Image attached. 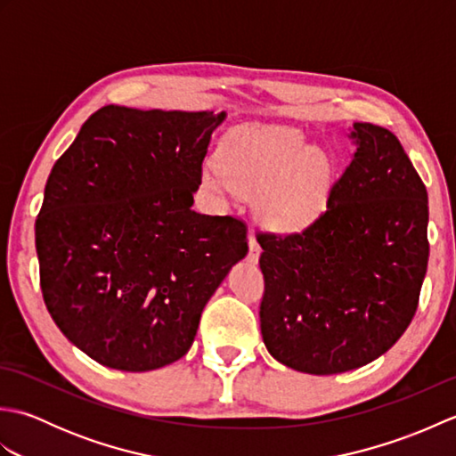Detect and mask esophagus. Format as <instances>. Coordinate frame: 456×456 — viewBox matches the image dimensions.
I'll list each match as a JSON object with an SVG mask.
<instances>
[{
  "label": "esophagus",
  "instance_id": "34e87169",
  "mask_svg": "<svg viewBox=\"0 0 456 456\" xmlns=\"http://www.w3.org/2000/svg\"><path fill=\"white\" fill-rule=\"evenodd\" d=\"M260 253H263V248H260L258 240H256L253 235H250V239H248V253H247V263L255 266V265L258 263Z\"/></svg>",
  "mask_w": 456,
  "mask_h": 456
}]
</instances>
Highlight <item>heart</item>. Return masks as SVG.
Returning a JSON list of instances; mask_svg holds the SVG:
<instances>
[{
  "mask_svg": "<svg viewBox=\"0 0 456 456\" xmlns=\"http://www.w3.org/2000/svg\"><path fill=\"white\" fill-rule=\"evenodd\" d=\"M217 167L201 170V186L225 201L235 191L256 196L260 223L280 235L314 227L331 206L337 167L294 127H247L219 151Z\"/></svg>",
  "mask_w": 456,
  "mask_h": 456,
  "instance_id": "heart-1",
  "label": "heart"
}]
</instances>
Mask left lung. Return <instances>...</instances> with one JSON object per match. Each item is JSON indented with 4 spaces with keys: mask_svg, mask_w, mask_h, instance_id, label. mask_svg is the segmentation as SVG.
Here are the masks:
<instances>
[{
    "mask_svg": "<svg viewBox=\"0 0 456 456\" xmlns=\"http://www.w3.org/2000/svg\"><path fill=\"white\" fill-rule=\"evenodd\" d=\"M356 147L329 211L297 235H260V333L278 362L341 374L403 335L428 274L429 206L400 141L353 123Z\"/></svg>",
    "mask_w": 456,
    "mask_h": 456,
    "instance_id": "left-lung-1",
    "label": "left lung"
}]
</instances>
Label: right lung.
Returning a JSON list of instances; mask_svg holds the SVG:
<instances>
[{
    "instance_id": "add662e5",
    "label": "right lung",
    "mask_w": 456,
    "mask_h": 456,
    "mask_svg": "<svg viewBox=\"0 0 456 456\" xmlns=\"http://www.w3.org/2000/svg\"><path fill=\"white\" fill-rule=\"evenodd\" d=\"M225 118L105 105L54 162L35 223L41 289L56 327L95 362L147 372L178 361L245 258L243 223L191 209Z\"/></svg>"
}]
</instances>
